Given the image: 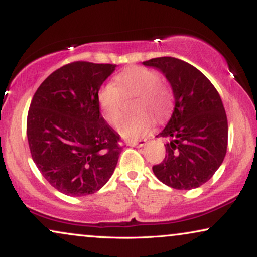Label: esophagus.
<instances>
[{"instance_id":"34e87169","label":"esophagus","mask_w":257,"mask_h":257,"mask_svg":"<svg viewBox=\"0 0 257 257\" xmlns=\"http://www.w3.org/2000/svg\"><path fill=\"white\" fill-rule=\"evenodd\" d=\"M146 144V139H139L137 140V142H127V145L128 146H139L142 147Z\"/></svg>"}]
</instances>
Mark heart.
<instances>
[{"label": "heart", "mask_w": 257, "mask_h": 257, "mask_svg": "<svg viewBox=\"0 0 257 257\" xmlns=\"http://www.w3.org/2000/svg\"><path fill=\"white\" fill-rule=\"evenodd\" d=\"M117 85L107 83L101 86L98 100L108 124L115 125L120 119L125 99L137 97L133 108L138 113L122 118L117 126L125 138H137L152 127L154 119L164 118L172 104V93L166 84L160 82L159 73L144 66H132L117 76ZM147 110L149 111L147 112Z\"/></svg>", "instance_id": "b5f03b06"}]
</instances>
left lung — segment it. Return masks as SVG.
<instances>
[{
    "label": "left lung",
    "mask_w": 257,
    "mask_h": 257,
    "mask_svg": "<svg viewBox=\"0 0 257 257\" xmlns=\"http://www.w3.org/2000/svg\"><path fill=\"white\" fill-rule=\"evenodd\" d=\"M166 76L175 107L157 137L167 139L166 156L152 170L165 185L193 189L205 184L222 164L228 145V121L222 100L210 80L189 63L174 57L143 62Z\"/></svg>",
    "instance_id": "left-lung-1"
}]
</instances>
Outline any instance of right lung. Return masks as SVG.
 Instances as JSON below:
<instances>
[{"label":"right lung","mask_w":257,"mask_h":257,"mask_svg":"<svg viewBox=\"0 0 257 257\" xmlns=\"http://www.w3.org/2000/svg\"><path fill=\"white\" fill-rule=\"evenodd\" d=\"M114 64L77 61L63 65L38 86L27 118L34 163L63 194H93L117 166L120 137L99 112L98 91Z\"/></svg>","instance_id":"right-lung-1"}]
</instances>
